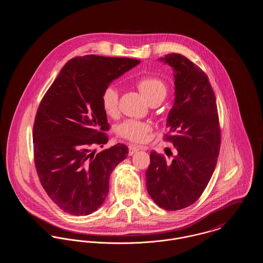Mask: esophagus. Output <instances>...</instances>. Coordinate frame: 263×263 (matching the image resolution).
<instances>
[{"instance_id":"34e87169","label":"esophagus","mask_w":263,"mask_h":263,"mask_svg":"<svg viewBox=\"0 0 263 263\" xmlns=\"http://www.w3.org/2000/svg\"><path fill=\"white\" fill-rule=\"evenodd\" d=\"M146 147H142V146H137V145H129L128 146V154L129 155H134L135 153H137L138 151L146 150Z\"/></svg>"}]
</instances>
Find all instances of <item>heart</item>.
Returning a JSON list of instances; mask_svg holds the SVG:
<instances>
[{
    "label": "heart",
    "mask_w": 263,
    "mask_h": 263,
    "mask_svg": "<svg viewBox=\"0 0 263 263\" xmlns=\"http://www.w3.org/2000/svg\"><path fill=\"white\" fill-rule=\"evenodd\" d=\"M136 85L147 101L153 104L161 102L167 95L165 82L157 76H142ZM101 105L108 116L114 117L118 113V92L113 86L106 87L101 94ZM150 123L138 119H126L116 127L119 137L132 142H144L151 132Z\"/></svg>",
    "instance_id": "obj_1"
}]
</instances>
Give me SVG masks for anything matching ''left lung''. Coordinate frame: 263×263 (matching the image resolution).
<instances>
[{
	"label": "left lung",
	"instance_id": "obj_1",
	"mask_svg": "<svg viewBox=\"0 0 263 263\" xmlns=\"http://www.w3.org/2000/svg\"><path fill=\"white\" fill-rule=\"evenodd\" d=\"M159 60L174 72L175 101L164 140L173 144L176 154L167 161L152 151L146 181L156 204L178 211L194 203L210 182L220 153L221 128L215 92L204 72L179 53Z\"/></svg>",
	"mask_w": 263,
	"mask_h": 263
}]
</instances>
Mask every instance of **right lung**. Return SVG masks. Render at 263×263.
<instances>
[{"mask_svg":"<svg viewBox=\"0 0 263 263\" xmlns=\"http://www.w3.org/2000/svg\"><path fill=\"white\" fill-rule=\"evenodd\" d=\"M141 61L95 54L70 60L43 96L33 125L34 163L50 199L74 216L98 210L109 191V177L128 148L108 142L101 94L114 79Z\"/></svg>","mask_w":263,"mask_h":263,"instance_id":"obj_1","label":"right lung"}]
</instances>
